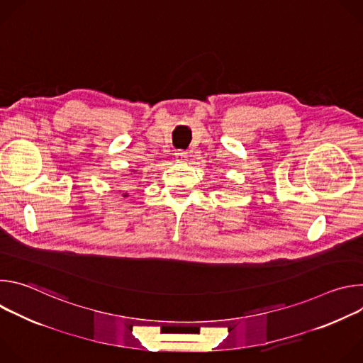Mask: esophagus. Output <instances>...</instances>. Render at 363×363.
<instances>
[{"mask_svg":"<svg viewBox=\"0 0 363 363\" xmlns=\"http://www.w3.org/2000/svg\"><path fill=\"white\" fill-rule=\"evenodd\" d=\"M175 158H177L178 162H185L186 158H188V152H185L182 149H178V150H175Z\"/></svg>","mask_w":363,"mask_h":363,"instance_id":"34e87169","label":"esophagus"}]
</instances>
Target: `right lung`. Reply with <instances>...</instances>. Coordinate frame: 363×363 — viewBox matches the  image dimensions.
Segmentation results:
<instances>
[{"mask_svg":"<svg viewBox=\"0 0 363 363\" xmlns=\"http://www.w3.org/2000/svg\"><path fill=\"white\" fill-rule=\"evenodd\" d=\"M123 196H126V195H123Z\"/></svg>","mask_w":363,"mask_h":363,"instance_id":"1","label":"right lung"}]
</instances>
